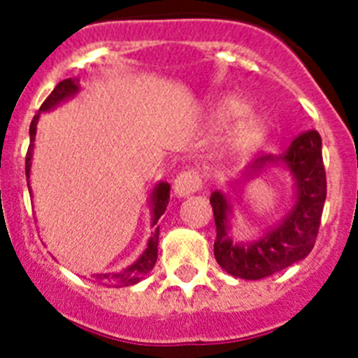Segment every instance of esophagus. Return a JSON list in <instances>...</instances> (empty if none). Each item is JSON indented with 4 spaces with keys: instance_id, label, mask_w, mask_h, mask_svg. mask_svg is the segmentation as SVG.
Returning <instances> with one entry per match:
<instances>
[{
    "instance_id": "34e87169",
    "label": "esophagus",
    "mask_w": 358,
    "mask_h": 358,
    "mask_svg": "<svg viewBox=\"0 0 358 358\" xmlns=\"http://www.w3.org/2000/svg\"><path fill=\"white\" fill-rule=\"evenodd\" d=\"M201 186H202L201 173L194 169H188L176 177V181H173V192H176L177 197H186V195L195 194Z\"/></svg>"
}]
</instances>
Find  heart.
<instances>
[{"mask_svg": "<svg viewBox=\"0 0 358 358\" xmlns=\"http://www.w3.org/2000/svg\"><path fill=\"white\" fill-rule=\"evenodd\" d=\"M249 109H251V106L243 98L235 96V94L224 98L217 107L215 116H217L218 122L227 123L244 116L231 134V147L235 150H248V148L255 147L256 143H260L265 131H267L265 120L258 115H248Z\"/></svg>", "mask_w": 358, "mask_h": 358, "instance_id": "b5f03b06", "label": "heart"}]
</instances>
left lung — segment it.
Wrapping results in <instances>:
<instances>
[{"label": "left lung", "instance_id": "left-lung-1", "mask_svg": "<svg viewBox=\"0 0 358 358\" xmlns=\"http://www.w3.org/2000/svg\"><path fill=\"white\" fill-rule=\"evenodd\" d=\"M283 161L294 173L297 199L285 220L264 238L251 243H233L227 235L229 202L220 192L211 194L217 240L213 251L218 265L243 280H262L290 267L310 255L321 226L322 206L327 199V172L322 163L321 136L317 131L297 134L289 150L280 157L262 156L251 164L258 172L267 164Z\"/></svg>", "mask_w": 358, "mask_h": 358}]
</instances>
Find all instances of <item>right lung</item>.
<instances>
[{
    "label": "right lung",
    "mask_w": 358,
    "mask_h": 358,
    "mask_svg": "<svg viewBox=\"0 0 358 358\" xmlns=\"http://www.w3.org/2000/svg\"><path fill=\"white\" fill-rule=\"evenodd\" d=\"M78 91V78H66V80L59 82L55 85V90L50 93V96L46 98L41 106V110H48L53 109L57 103H61L66 98L73 96V94ZM41 110L34 116L30 123V147H28L27 152V179L30 177V164H31V147H34V140H36V127H37V120H39ZM28 189H30V182H28ZM170 199V186L169 182H159L152 194V226H154V231H152V236L148 240V245L145 249L143 255L138 258L132 265H129L127 268H123L122 273L118 274H94L93 281H98L102 285H116V287H129L134 285L148 271L154 268L157 260V242H159V226H156L157 220H159L161 215L166 210V204H169Z\"/></svg>",
    "instance_id": "add662e5"
}]
</instances>
